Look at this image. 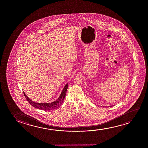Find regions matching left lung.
Wrapping results in <instances>:
<instances>
[{
    "mask_svg": "<svg viewBox=\"0 0 148 148\" xmlns=\"http://www.w3.org/2000/svg\"><path fill=\"white\" fill-rule=\"evenodd\" d=\"M112 106H108V107H112ZM105 107H106V106H105Z\"/></svg>",
    "mask_w": 148,
    "mask_h": 148,
    "instance_id": "1",
    "label": "left lung"
}]
</instances>
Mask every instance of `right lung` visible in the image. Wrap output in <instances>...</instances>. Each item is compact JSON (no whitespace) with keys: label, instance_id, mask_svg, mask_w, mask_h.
I'll return each mask as SVG.
<instances>
[{"label":"right lung","instance_id":"add662e5","mask_svg":"<svg viewBox=\"0 0 148 148\" xmlns=\"http://www.w3.org/2000/svg\"><path fill=\"white\" fill-rule=\"evenodd\" d=\"M68 87V83H67L65 85L64 87L63 88L62 91L61 92V95L59 96V97L58 98V99H56L54 101H53L51 103H36L35 101H33L30 99L25 94L24 92L23 91V93L24 94L25 97H26L27 101H28L30 105L33 106L34 107L36 108H38L39 109L42 110H53V109H56L58 108L59 107L61 106V105L63 103L64 99H65V96H66V93L67 92V89Z\"/></svg>","mask_w":148,"mask_h":148}]
</instances>
